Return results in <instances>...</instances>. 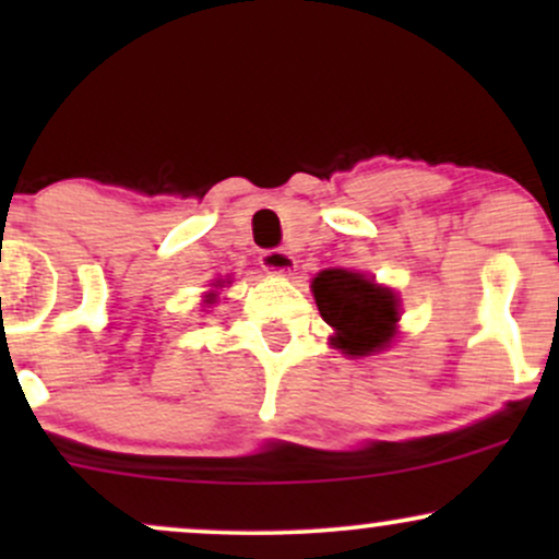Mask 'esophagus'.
<instances>
[{"mask_svg": "<svg viewBox=\"0 0 559 559\" xmlns=\"http://www.w3.org/2000/svg\"><path fill=\"white\" fill-rule=\"evenodd\" d=\"M260 267L265 273H292L297 267V260L286 249H265L260 252Z\"/></svg>", "mask_w": 559, "mask_h": 559, "instance_id": "obj_1", "label": "esophagus"}]
</instances>
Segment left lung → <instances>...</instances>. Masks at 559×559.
Here are the masks:
<instances>
[{"label":"left lung","mask_w":559,"mask_h":559,"mask_svg":"<svg viewBox=\"0 0 559 559\" xmlns=\"http://www.w3.org/2000/svg\"><path fill=\"white\" fill-rule=\"evenodd\" d=\"M318 310L336 331L331 344L346 355H370L394 338L400 307L389 288L352 271H323L312 281Z\"/></svg>","instance_id":"8db88e82"}]
</instances>
